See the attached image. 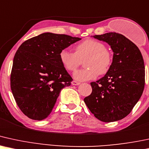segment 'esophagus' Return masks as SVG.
<instances>
[{"label":"esophagus","instance_id":"esophagus-1","mask_svg":"<svg viewBox=\"0 0 149 149\" xmlns=\"http://www.w3.org/2000/svg\"><path fill=\"white\" fill-rule=\"evenodd\" d=\"M72 85H74V86H78V85H79L80 84V83L79 82H78V81H72Z\"/></svg>","mask_w":149,"mask_h":149}]
</instances>
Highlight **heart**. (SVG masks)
<instances>
[{"label": "heart", "mask_w": 149, "mask_h": 149, "mask_svg": "<svg viewBox=\"0 0 149 149\" xmlns=\"http://www.w3.org/2000/svg\"><path fill=\"white\" fill-rule=\"evenodd\" d=\"M86 69L76 71L73 74L74 79L86 81L94 79L99 74L109 70L112 56L105 45L95 40H86L74 47V53L67 49L61 50L59 59L63 66L68 71H74L85 60Z\"/></svg>", "instance_id": "1"}]
</instances>
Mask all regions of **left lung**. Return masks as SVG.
<instances>
[{
    "label": "left lung",
    "instance_id": "8db88e82",
    "mask_svg": "<svg viewBox=\"0 0 149 149\" xmlns=\"http://www.w3.org/2000/svg\"><path fill=\"white\" fill-rule=\"evenodd\" d=\"M112 49L113 59L103 77L91 83L92 93L84 100L97 119L109 123L127 116L142 95L145 84L144 59L139 48L123 35L94 36Z\"/></svg>",
    "mask_w": 149,
    "mask_h": 149
}]
</instances>
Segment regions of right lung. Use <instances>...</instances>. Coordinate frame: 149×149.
I'll return each mask as SVG.
<instances>
[{
    "label": "right lung",
    "instance_id": "add662e5",
    "mask_svg": "<svg viewBox=\"0 0 149 149\" xmlns=\"http://www.w3.org/2000/svg\"><path fill=\"white\" fill-rule=\"evenodd\" d=\"M67 35L44 33L23 42L13 60L10 86L17 105L33 120L46 118L61 91L72 79L59 59V53L79 40Z\"/></svg>",
    "mask_w": 149,
    "mask_h": 149
}]
</instances>
